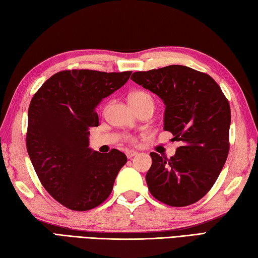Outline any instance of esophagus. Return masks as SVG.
Returning a JSON list of instances; mask_svg holds the SVG:
<instances>
[{"label":"esophagus","instance_id":"esophagus-1","mask_svg":"<svg viewBox=\"0 0 258 258\" xmlns=\"http://www.w3.org/2000/svg\"><path fill=\"white\" fill-rule=\"evenodd\" d=\"M135 155H138V152L135 150H128L126 151V156H127V158H132Z\"/></svg>","mask_w":258,"mask_h":258}]
</instances>
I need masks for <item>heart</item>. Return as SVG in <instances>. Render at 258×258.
I'll return each mask as SVG.
<instances>
[{"mask_svg": "<svg viewBox=\"0 0 258 258\" xmlns=\"http://www.w3.org/2000/svg\"><path fill=\"white\" fill-rule=\"evenodd\" d=\"M130 101L131 103L140 104V103H151L154 104V99H152L149 93L145 92V91H134L130 94Z\"/></svg>", "mask_w": 258, "mask_h": 258, "instance_id": "obj_1", "label": "heart"}]
</instances>
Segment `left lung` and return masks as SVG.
<instances>
[{"label":"left lung","mask_w":258,"mask_h":258,"mask_svg":"<svg viewBox=\"0 0 258 258\" xmlns=\"http://www.w3.org/2000/svg\"><path fill=\"white\" fill-rule=\"evenodd\" d=\"M131 80L163 100L164 130L181 143L171 158L150 154L152 165L146 175L150 194L173 207L197 203L212 189L228 158V99L211 76L180 64L135 72Z\"/></svg>","instance_id":"obj_1"}]
</instances>
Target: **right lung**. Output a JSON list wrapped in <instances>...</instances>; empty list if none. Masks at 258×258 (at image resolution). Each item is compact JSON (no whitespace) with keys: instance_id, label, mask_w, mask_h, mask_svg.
Returning <instances> with one entry per match:
<instances>
[{"instance_id":"1","label":"right lung","mask_w":258,"mask_h":258,"mask_svg":"<svg viewBox=\"0 0 258 258\" xmlns=\"http://www.w3.org/2000/svg\"><path fill=\"white\" fill-rule=\"evenodd\" d=\"M132 72L62 71L34 94L28 108L26 146L44 189L72 211L99 206L111 194L125 154L89 148L90 127L99 125L95 108L128 81Z\"/></svg>"}]
</instances>
